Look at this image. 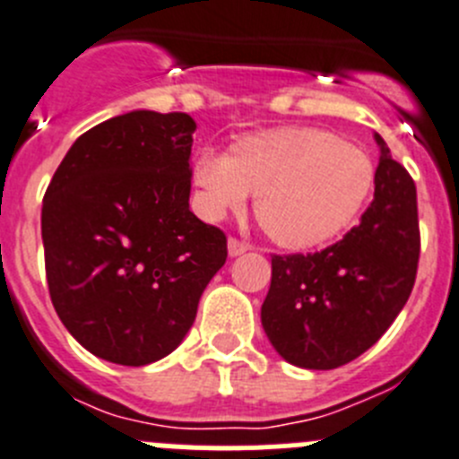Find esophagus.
<instances>
[{"mask_svg":"<svg viewBox=\"0 0 459 459\" xmlns=\"http://www.w3.org/2000/svg\"><path fill=\"white\" fill-rule=\"evenodd\" d=\"M249 249H251V244L242 242V239H238V238H230L229 239V255H230V258H235V255L247 254V251H249Z\"/></svg>","mask_w":459,"mask_h":459,"instance_id":"34e87169","label":"esophagus"}]
</instances>
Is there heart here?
Instances as JSON below:
<instances>
[{"mask_svg": "<svg viewBox=\"0 0 459 459\" xmlns=\"http://www.w3.org/2000/svg\"><path fill=\"white\" fill-rule=\"evenodd\" d=\"M192 181L210 217L238 212L254 195L264 233L285 249L307 251L353 226L374 192L376 165L335 133L282 126L244 135L229 156L201 153Z\"/></svg>", "mask_w": 459, "mask_h": 459, "instance_id": "obj_1", "label": "heart"}]
</instances>
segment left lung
Returning a JSON list of instances; mask_svg holds the SVG:
<instances>
[{"label":"left lung","mask_w":459,"mask_h":459,"mask_svg":"<svg viewBox=\"0 0 459 459\" xmlns=\"http://www.w3.org/2000/svg\"><path fill=\"white\" fill-rule=\"evenodd\" d=\"M374 201L358 226L316 254L272 255L263 328L290 365L337 369L385 335L417 278V187L376 133Z\"/></svg>","instance_id":"left-lung-1"}]
</instances>
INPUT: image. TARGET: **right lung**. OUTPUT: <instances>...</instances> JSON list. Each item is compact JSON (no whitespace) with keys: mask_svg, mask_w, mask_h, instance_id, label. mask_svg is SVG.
Here are the masks:
<instances>
[{"mask_svg":"<svg viewBox=\"0 0 459 459\" xmlns=\"http://www.w3.org/2000/svg\"><path fill=\"white\" fill-rule=\"evenodd\" d=\"M186 113L133 110L85 131L42 199L49 297L83 349L143 367L183 342L226 235L190 210Z\"/></svg>","mask_w":459,"mask_h":459,"instance_id":"right-lung-1","label":"right lung"}]
</instances>
